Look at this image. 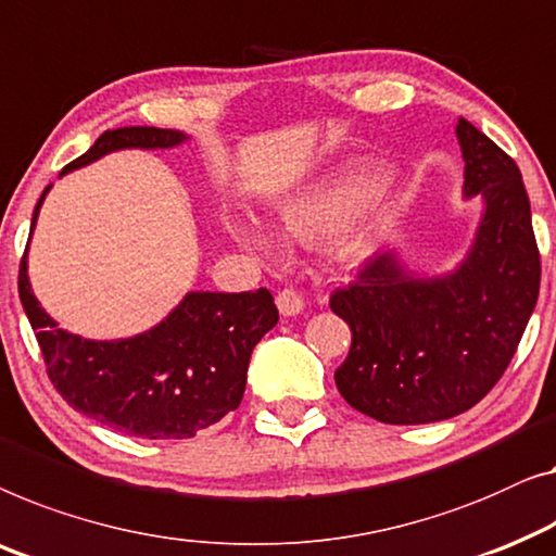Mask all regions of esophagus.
Here are the masks:
<instances>
[{
    "label": "esophagus",
    "mask_w": 556,
    "mask_h": 556,
    "mask_svg": "<svg viewBox=\"0 0 556 556\" xmlns=\"http://www.w3.org/2000/svg\"><path fill=\"white\" fill-rule=\"evenodd\" d=\"M276 305L283 316H298V313L303 311V298L301 293L293 291V288H283V291H278L276 295Z\"/></svg>",
    "instance_id": "1"
}]
</instances>
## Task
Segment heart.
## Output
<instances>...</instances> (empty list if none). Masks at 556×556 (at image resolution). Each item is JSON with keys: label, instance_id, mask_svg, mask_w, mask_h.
Listing matches in <instances>:
<instances>
[{"label": "heart", "instance_id": "heart-1", "mask_svg": "<svg viewBox=\"0 0 556 556\" xmlns=\"http://www.w3.org/2000/svg\"><path fill=\"white\" fill-rule=\"evenodd\" d=\"M371 175L368 173H351L343 175L333 182H326L313 192L291 200V203L280 207L278 225L283 236L293 240H313L331 236L349 223L371 190ZM378 228V213L374 207H364L356 220L351 223L349 236H345V248L349 251H361L366 248L368 240ZM232 230L238 232L245 243L255 248H268L270 240L263 230L251 223H232Z\"/></svg>", "mask_w": 556, "mask_h": 556}]
</instances>
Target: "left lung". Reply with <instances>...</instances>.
<instances>
[{
    "instance_id": "8db88e82",
    "label": "left lung",
    "mask_w": 556,
    "mask_h": 556,
    "mask_svg": "<svg viewBox=\"0 0 556 556\" xmlns=\"http://www.w3.org/2000/svg\"><path fill=\"white\" fill-rule=\"evenodd\" d=\"M456 135L466 198L486 203L469 258L452 276L421 280L378 253L331 293V311L351 326L336 386L381 424L469 412L504 376L536 305L542 261L519 167L469 119L458 117Z\"/></svg>"
}]
</instances>
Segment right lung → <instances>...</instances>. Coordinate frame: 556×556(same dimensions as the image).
Instances as JSON below:
<instances>
[{
    "mask_svg": "<svg viewBox=\"0 0 556 556\" xmlns=\"http://www.w3.org/2000/svg\"><path fill=\"white\" fill-rule=\"evenodd\" d=\"M182 140L178 130L117 127L102 132L62 175L112 150L173 148ZM47 190L31 215V230ZM20 298L60 396L108 429L142 439H192L236 412L255 343L278 324L268 288L188 293L148 333L123 341H87L62 331L39 308L27 278V251L20 263Z\"/></svg>",
    "mask_w": 556,
    "mask_h": 556,
    "instance_id": "right-lung-1",
    "label": "right lung"
}]
</instances>
